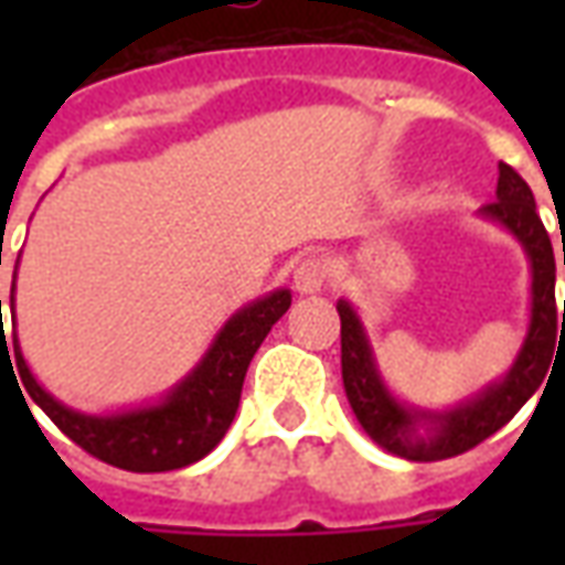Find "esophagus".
<instances>
[{"label": "esophagus", "instance_id": "obj_1", "mask_svg": "<svg viewBox=\"0 0 565 565\" xmlns=\"http://www.w3.org/2000/svg\"><path fill=\"white\" fill-rule=\"evenodd\" d=\"M327 278H330V266L327 259L308 257L302 259L294 271V287L299 294H320L327 287Z\"/></svg>", "mask_w": 565, "mask_h": 565}]
</instances>
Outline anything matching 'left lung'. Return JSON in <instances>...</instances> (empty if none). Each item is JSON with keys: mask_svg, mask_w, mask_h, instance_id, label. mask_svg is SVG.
Instances as JSON below:
<instances>
[{"mask_svg": "<svg viewBox=\"0 0 565 565\" xmlns=\"http://www.w3.org/2000/svg\"><path fill=\"white\" fill-rule=\"evenodd\" d=\"M478 217L497 223L521 242L530 263V327L509 372L493 384H487L481 393H475L472 399L441 412L396 399L381 379L375 351L369 344L366 327L356 308L348 299L335 302L342 318V381L348 403L369 436L381 448L405 460H448L502 429L542 387L557 335L563 339L565 332V306L559 311L554 299V281H557L554 247L547 238L545 223L535 211L533 190L505 162H499L497 202L484 205Z\"/></svg>", "mask_w": 565, "mask_h": 565, "instance_id": "left-lung-1", "label": "left lung"}]
</instances>
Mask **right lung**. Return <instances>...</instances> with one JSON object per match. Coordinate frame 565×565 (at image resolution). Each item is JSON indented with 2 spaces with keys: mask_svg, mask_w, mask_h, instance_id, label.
I'll list each match as a JSON object with an SVG mask.
<instances>
[{
  "mask_svg": "<svg viewBox=\"0 0 565 565\" xmlns=\"http://www.w3.org/2000/svg\"><path fill=\"white\" fill-rule=\"evenodd\" d=\"M287 308H290L287 287L247 302L223 323L202 360L166 396H160L157 403L124 408L111 415H84L78 408H68L54 399L26 366L18 332H14V363L32 403L96 460L111 462L127 472H172L202 460L221 445L242 399L247 366ZM11 323H18L14 284H11ZM0 335V351L11 363L2 318Z\"/></svg>",
  "mask_w": 565,
  "mask_h": 565,
  "instance_id": "obj_1",
  "label": "right lung"
}]
</instances>
